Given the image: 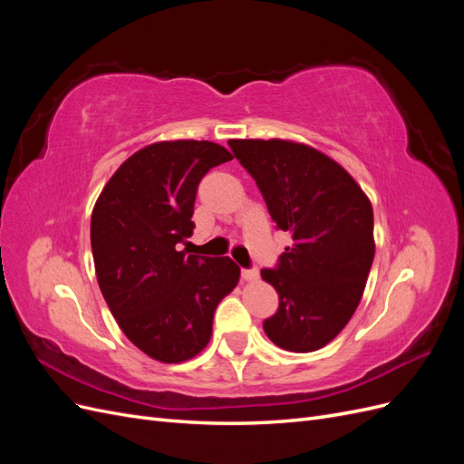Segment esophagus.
I'll return each instance as SVG.
<instances>
[{"label":"esophagus","mask_w":464,"mask_h":464,"mask_svg":"<svg viewBox=\"0 0 464 464\" xmlns=\"http://www.w3.org/2000/svg\"><path fill=\"white\" fill-rule=\"evenodd\" d=\"M242 278L244 280H257L259 273H257V269H254V266H251V269H242Z\"/></svg>","instance_id":"esophagus-1"}]
</instances>
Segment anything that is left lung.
I'll use <instances>...</instances> for the list:
<instances>
[{
    "instance_id": "obj_1",
    "label": "left lung",
    "mask_w": 464,
    "mask_h": 464,
    "mask_svg": "<svg viewBox=\"0 0 464 464\" xmlns=\"http://www.w3.org/2000/svg\"><path fill=\"white\" fill-rule=\"evenodd\" d=\"M228 145L276 228L292 236L275 269H261L278 294L263 329L280 348L314 353L344 329L362 300L375 256L372 203L341 164L312 147L280 139Z\"/></svg>"
}]
</instances>
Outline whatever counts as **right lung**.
<instances>
[{
	"mask_svg": "<svg viewBox=\"0 0 464 464\" xmlns=\"http://www.w3.org/2000/svg\"><path fill=\"white\" fill-rule=\"evenodd\" d=\"M232 154L210 141H162L125 160L91 218L98 286L125 336L145 354L178 363L199 354L218 302L240 280L230 257L178 251L193 234L199 181Z\"/></svg>",
	"mask_w": 464,
	"mask_h": 464,
	"instance_id": "add662e5",
	"label": "right lung"
}]
</instances>
